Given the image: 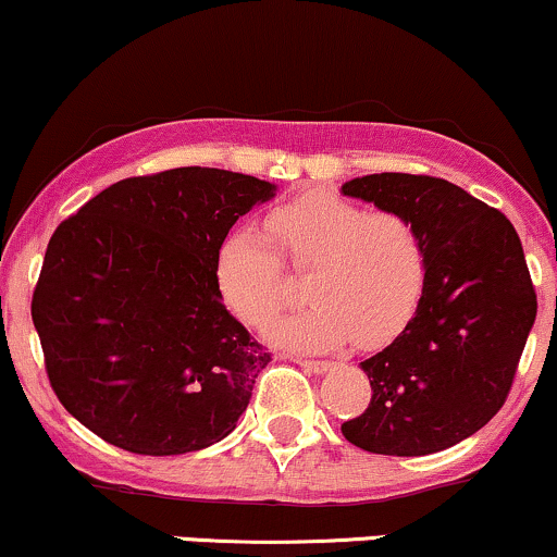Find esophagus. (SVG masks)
Instances as JSON below:
<instances>
[{
    "instance_id": "esophagus-1",
    "label": "esophagus",
    "mask_w": 557,
    "mask_h": 557,
    "mask_svg": "<svg viewBox=\"0 0 557 557\" xmlns=\"http://www.w3.org/2000/svg\"><path fill=\"white\" fill-rule=\"evenodd\" d=\"M293 361L300 363V367H304V369H309V372H317V374L327 372V369L332 367L330 361H317V359H293Z\"/></svg>"
}]
</instances>
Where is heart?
Returning a JSON list of instances; mask_svg holds the SVG:
<instances>
[{
    "instance_id": "b5f03b06",
    "label": "heart",
    "mask_w": 557,
    "mask_h": 557,
    "mask_svg": "<svg viewBox=\"0 0 557 557\" xmlns=\"http://www.w3.org/2000/svg\"><path fill=\"white\" fill-rule=\"evenodd\" d=\"M264 225L277 249L257 230L238 227L222 240L214 274L227 309L248 327L267 330L290 300L282 261L309 272L311 306L274 324L272 343L298 350H330L348 341L380 348L417 314L430 259L411 216L304 194L274 207Z\"/></svg>"
}]
</instances>
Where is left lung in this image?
Returning <instances> with one entry per match:
<instances>
[{"mask_svg":"<svg viewBox=\"0 0 557 557\" xmlns=\"http://www.w3.org/2000/svg\"><path fill=\"white\" fill-rule=\"evenodd\" d=\"M343 194L411 216L430 272L408 327L361 361L372 400L341 430L380 456L445 450L482 430L513 385L536 317L519 233L443 177L380 172L345 183Z\"/></svg>","mask_w":557,"mask_h":557,"instance_id":"obj_1","label":"left lung"}]
</instances>
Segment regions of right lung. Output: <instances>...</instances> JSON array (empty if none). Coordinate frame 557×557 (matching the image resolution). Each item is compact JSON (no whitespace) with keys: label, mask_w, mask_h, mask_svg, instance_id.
<instances>
[{"label":"right lung","mask_w":557,"mask_h":557,"mask_svg":"<svg viewBox=\"0 0 557 557\" xmlns=\"http://www.w3.org/2000/svg\"><path fill=\"white\" fill-rule=\"evenodd\" d=\"M274 185L177 168L125 177L54 230L30 300L62 406L138 456L220 443L272 361L225 309L216 253Z\"/></svg>","instance_id":"obj_1"}]
</instances>
